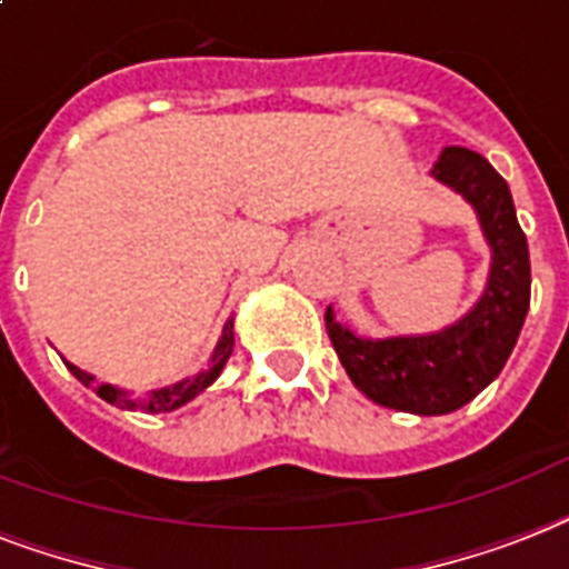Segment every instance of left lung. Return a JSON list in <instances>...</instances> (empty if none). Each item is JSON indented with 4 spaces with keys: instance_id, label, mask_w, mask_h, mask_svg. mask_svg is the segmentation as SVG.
<instances>
[{
    "instance_id": "obj_1",
    "label": "left lung",
    "mask_w": 569,
    "mask_h": 569,
    "mask_svg": "<svg viewBox=\"0 0 569 569\" xmlns=\"http://www.w3.org/2000/svg\"><path fill=\"white\" fill-rule=\"evenodd\" d=\"M430 178L472 204L490 246L487 284L469 311L425 335L368 338L326 311V329L347 377L365 398L412 416H445L481 395L508 362L531 302L528 243L499 171L469 148H445Z\"/></svg>"
}]
</instances>
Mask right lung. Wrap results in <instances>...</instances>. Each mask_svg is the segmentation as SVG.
<instances>
[{
  "mask_svg": "<svg viewBox=\"0 0 569 569\" xmlns=\"http://www.w3.org/2000/svg\"><path fill=\"white\" fill-rule=\"evenodd\" d=\"M231 350H234V317L224 320L222 335H219V345H216L213 356H210V365L204 371H198L196 377H183V380L171 382V386H162V389H153L148 395H139L136 398L130 389H121V386H112V382H97L94 373L82 371L73 362L64 359L68 371L77 377L82 386H94V391L106 403H112L118 409H142V412H171V409H180L189 400H196L201 391H207L216 382V377L222 373L224 362L231 359Z\"/></svg>",
  "mask_w": 569,
  "mask_h": 569,
  "instance_id": "add662e5",
  "label": "right lung"
}]
</instances>
